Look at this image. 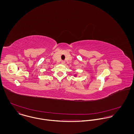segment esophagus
I'll return each mask as SVG.
<instances>
[{"mask_svg":"<svg viewBox=\"0 0 134 134\" xmlns=\"http://www.w3.org/2000/svg\"><path fill=\"white\" fill-rule=\"evenodd\" d=\"M61 64H65V61H63V60H62V61L61 62Z\"/></svg>","mask_w":134,"mask_h":134,"instance_id":"esophagus-1","label":"esophagus"}]
</instances>
